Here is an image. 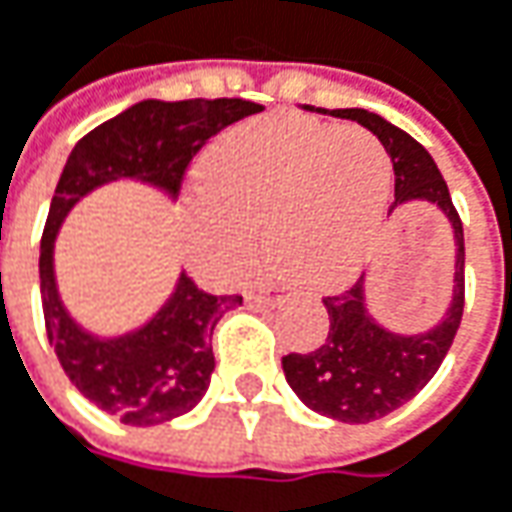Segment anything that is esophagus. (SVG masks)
I'll use <instances>...</instances> for the list:
<instances>
[{
	"label": "esophagus",
	"mask_w": 512,
	"mask_h": 512,
	"mask_svg": "<svg viewBox=\"0 0 512 512\" xmlns=\"http://www.w3.org/2000/svg\"><path fill=\"white\" fill-rule=\"evenodd\" d=\"M269 295H263V292H249V303H255V306H266L269 303Z\"/></svg>",
	"instance_id": "esophagus-1"
}]
</instances>
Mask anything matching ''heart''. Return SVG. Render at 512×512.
Masks as SVG:
<instances>
[{
    "instance_id": "obj_1",
    "label": "heart",
    "mask_w": 512,
    "mask_h": 512,
    "mask_svg": "<svg viewBox=\"0 0 512 512\" xmlns=\"http://www.w3.org/2000/svg\"><path fill=\"white\" fill-rule=\"evenodd\" d=\"M389 180L387 148L364 128L300 117L243 125L212 151L214 194L200 197L197 252L217 272L240 275L255 257L257 226H266L269 255L286 278L338 283L381 223Z\"/></svg>"
}]
</instances>
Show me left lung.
Segmentation results:
<instances>
[{
	"label": "left lung",
	"instance_id": "1",
	"mask_svg": "<svg viewBox=\"0 0 512 512\" xmlns=\"http://www.w3.org/2000/svg\"><path fill=\"white\" fill-rule=\"evenodd\" d=\"M332 117L355 120L387 148L395 168V203L427 200L438 206L456 237V289L447 318L424 335H392L364 309V280L326 295L329 332L315 352L283 355V375L300 401L346 424H367L415 398L447 358L464 315V226L441 171L407 131L364 108H335Z\"/></svg>",
	"mask_w": 512,
	"mask_h": 512
}]
</instances>
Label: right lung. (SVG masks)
I'll return each instance as SVG.
<instances>
[{
  "label": "right lung",
  "instance_id": "add662e5",
  "mask_svg": "<svg viewBox=\"0 0 512 512\" xmlns=\"http://www.w3.org/2000/svg\"><path fill=\"white\" fill-rule=\"evenodd\" d=\"M249 100H143L88 131L56 183L39 246V286L48 344L71 384L100 410L131 427H154L189 412L209 389L212 335L223 312L243 295H212L180 278L163 312L140 332L97 341L71 321L54 286V237L85 191L117 177H140L168 191L183 189L203 145L243 117L260 114Z\"/></svg>",
  "mask_w": 512,
  "mask_h": 512
}]
</instances>
